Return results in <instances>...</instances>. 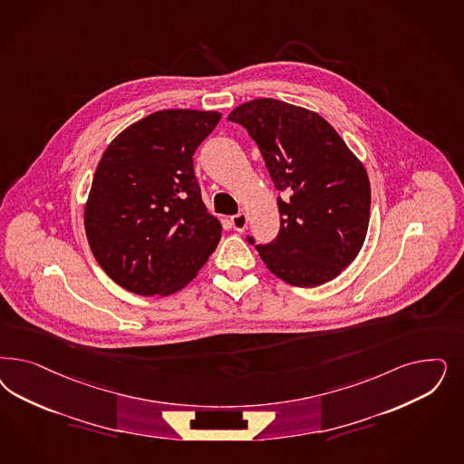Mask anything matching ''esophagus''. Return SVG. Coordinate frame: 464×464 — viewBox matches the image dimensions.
<instances>
[{"label": "esophagus", "instance_id": "34e87169", "mask_svg": "<svg viewBox=\"0 0 464 464\" xmlns=\"http://www.w3.org/2000/svg\"><path fill=\"white\" fill-rule=\"evenodd\" d=\"M230 224L234 227V230H237V232L246 230V227H247V217H246V213H237V215L230 217Z\"/></svg>", "mask_w": 464, "mask_h": 464}]
</instances>
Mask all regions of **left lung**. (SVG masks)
<instances>
[{"mask_svg":"<svg viewBox=\"0 0 464 464\" xmlns=\"http://www.w3.org/2000/svg\"><path fill=\"white\" fill-rule=\"evenodd\" d=\"M228 121L255 140L280 193L278 236L247 242L286 284L311 288L336 278L367 236L371 184L363 165L328 121L304 107L256 99Z\"/></svg>","mask_w":464,"mask_h":464,"instance_id":"8db88e82","label":"left lung"}]
</instances>
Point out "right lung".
Masks as SVG:
<instances>
[{"label": "right lung", "instance_id": "add662e5", "mask_svg": "<svg viewBox=\"0 0 464 464\" xmlns=\"http://www.w3.org/2000/svg\"><path fill=\"white\" fill-rule=\"evenodd\" d=\"M222 118L215 111H159L104 151L85 207L90 249L105 273L138 295H170L191 282L220 242L193 155Z\"/></svg>", "mask_w": 464, "mask_h": 464}]
</instances>
